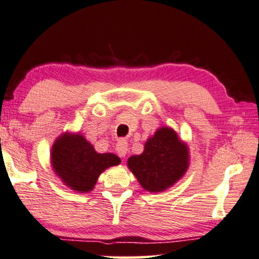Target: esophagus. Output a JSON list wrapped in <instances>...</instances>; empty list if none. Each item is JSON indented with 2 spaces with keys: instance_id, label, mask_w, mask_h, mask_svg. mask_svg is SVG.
Segmentation results:
<instances>
[{
  "instance_id": "esophagus-1",
  "label": "esophagus",
  "mask_w": 259,
  "mask_h": 259,
  "mask_svg": "<svg viewBox=\"0 0 259 259\" xmlns=\"http://www.w3.org/2000/svg\"><path fill=\"white\" fill-rule=\"evenodd\" d=\"M116 151H117L118 156L124 157L126 155V151H128V142L125 140H119L117 144H116Z\"/></svg>"
}]
</instances>
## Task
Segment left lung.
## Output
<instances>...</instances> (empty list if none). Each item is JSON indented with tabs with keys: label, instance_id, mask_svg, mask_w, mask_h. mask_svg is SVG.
Returning a JSON list of instances; mask_svg holds the SVG:
<instances>
[{
	"label": "left lung",
	"instance_id": "obj_1",
	"mask_svg": "<svg viewBox=\"0 0 259 259\" xmlns=\"http://www.w3.org/2000/svg\"><path fill=\"white\" fill-rule=\"evenodd\" d=\"M128 166L144 190L162 192L188 170V145L178 138L176 131L163 126L145 142L141 155L131 156Z\"/></svg>",
	"mask_w": 259,
	"mask_h": 259
}]
</instances>
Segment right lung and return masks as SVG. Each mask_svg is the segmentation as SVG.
<instances>
[{"instance_id":"right-lung-1","label":"right lung","mask_w":259,"mask_h":259,"mask_svg":"<svg viewBox=\"0 0 259 259\" xmlns=\"http://www.w3.org/2000/svg\"><path fill=\"white\" fill-rule=\"evenodd\" d=\"M114 154H98L79 134H63L52 148L54 171L63 183L77 192L92 191L97 178L108 167L118 165Z\"/></svg>"}]
</instances>
